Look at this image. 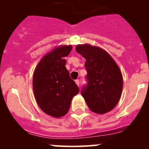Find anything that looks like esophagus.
Wrapping results in <instances>:
<instances>
[{
	"mask_svg": "<svg viewBox=\"0 0 149 149\" xmlns=\"http://www.w3.org/2000/svg\"><path fill=\"white\" fill-rule=\"evenodd\" d=\"M75 82H76V85H78V86H79V85H80V80H75Z\"/></svg>",
	"mask_w": 149,
	"mask_h": 149,
	"instance_id": "34e87169",
	"label": "esophagus"
}]
</instances>
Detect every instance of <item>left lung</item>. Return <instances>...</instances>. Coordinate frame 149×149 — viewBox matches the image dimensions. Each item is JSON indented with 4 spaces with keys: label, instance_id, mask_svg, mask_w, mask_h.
Returning a JSON list of instances; mask_svg holds the SVG:
<instances>
[{
    "label": "left lung",
    "instance_id": "obj_1",
    "mask_svg": "<svg viewBox=\"0 0 149 149\" xmlns=\"http://www.w3.org/2000/svg\"><path fill=\"white\" fill-rule=\"evenodd\" d=\"M76 52L86 59V85L81 95L92 111L104 114L118 103L123 90L121 71L110 54L103 49L88 44L78 45Z\"/></svg>",
    "mask_w": 149,
    "mask_h": 149
}]
</instances>
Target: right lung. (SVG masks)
Returning <instances> with one entry per match:
<instances>
[{"mask_svg": "<svg viewBox=\"0 0 149 149\" xmlns=\"http://www.w3.org/2000/svg\"><path fill=\"white\" fill-rule=\"evenodd\" d=\"M71 49V45L54 48L42 57L33 73V89L38 105L46 114L54 118L67 113L73 97L79 92L65 66L64 57Z\"/></svg>", "mask_w": 149, "mask_h": 149, "instance_id": "1", "label": "right lung"}]
</instances>
